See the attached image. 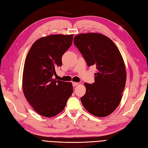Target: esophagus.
Masks as SVG:
<instances>
[{
    "instance_id": "34e87169",
    "label": "esophagus",
    "mask_w": 148,
    "mask_h": 148,
    "mask_svg": "<svg viewBox=\"0 0 148 148\" xmlns=\"http://www.w3.org/2000/svg\"><path fill=\"white\" fill-rule=\"evenodd\" d=\"M78 84V83H77V82H72V85L73 86H76Z\"/></svg>"
}]
</instances>
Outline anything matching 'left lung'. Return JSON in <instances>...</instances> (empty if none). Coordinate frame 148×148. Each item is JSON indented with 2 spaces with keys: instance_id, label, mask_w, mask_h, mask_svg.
I'll use <instances>...</instances> for the list:
<instances>
[{
  "instance_id": "left-lung-1",
  "label": "left lung",
  "mask_w": 148,
  "mask_h": 148,
  "mask_svg": "<svg viewBox=\"0 0 148 148\" xmlns=\"http://www.w3.org/2000/svg\"><path fill=\"white\" fill-rule=\"evenodd\" d=\"M74 44L88 66H96L95 83H85L83 106L99 117L110 115L118 107L126 83L124 62L118 48L108 37L99 33H84L74 38Z\"/></svg>"
}]
</instances>
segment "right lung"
Instances as JSON below:
<instances>
[{
  "instance_id": "1",
  "label": "right lung",
  "mask_w": 148,
  "mask_h": 148,
  "mask_svg": "<svg viewBox=\"0 0 148 148\" xmlns=\"http://www.w3.org/2000/svg\"><path fill=\"white\" fill-rule=\"evenodd\" d=\"M73 34H53L38 39L26 58L23 89L26 99L37 113L52 117L65 108L73 93L72 84L53 79L62 57L72 44Z\"/></svg>"
}]
</instances>
